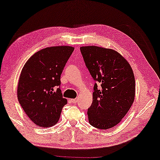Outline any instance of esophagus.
I'll return each mask as SVG.
<instances>
[{
	"mask_svg": "<svg viewBox=\"0 0 160 160\" xmlns=\"http://www.w3.org/2000/svg\"><path fill=\"white\" fill-rule=\"evenodd\" d=\"M78 101V98H74V99H71V102L73 103H77V102Z\"/></svg>",
	"mask_w": 160,
	"mask_h": 160,
	"instance_id": "34e87169",
	"label": "esophagus"
}]
</instances>
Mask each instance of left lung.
I'll return each mask as SVG.
<instances>
[{"label": "left lung", "mask_w": 160, "mask_h": 160, "mask_svg": "<svg viewBox=\"0 0 160 160\" xmlns=\"http://www.w3.org/2000/svg\"><path fill=\"white\" fill-rule=\"evenodd\" d=\"M90 74L97 83L94 86L88 122L101 130L122 122L135 98V78L128 61L118 52L98 46L80 47Z\"/></svg>", "instance_id": "8db88e82"}]
</instances>
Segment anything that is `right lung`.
I'll return each mask as SVG.
<instances>
[{
	"label": "right lung",
	"instance_id": "add662e5",
	"mask_svg": "<svg viewBox=\"0 0 160 160\" xmlns=\"http://www.w3.org/2000/svg\"><path fill=\"white\" fill-rule=\"evenodd\" d=\"M74 50L71 46L46 48L34 53L23 67L18 99L26 115L40 128L57 124L67 103L59 86L62 72Z\"/></svg>",
	"mask_w": 160,
	"mask_h": 160
}]
</instances>
